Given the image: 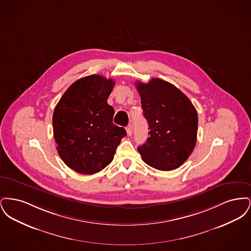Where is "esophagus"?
Masks as SVG:
<instances>
[{
  "label": "esophagus",
  "mask_w": 251,
  "mask_h": 251,
  "mask_svg": "<svg viewBox=\"0 0 251 251\" xmlns=\"http://www.w3.org/2000/svg\"><path fill=\"white\" fill-rule=\"evenodd\" d=\"M126 131H127V134H128L129 136H131V134H132V126H131V124L127 126Z\"/></svg>",
  "instance_id": "34e87169"
}]
</instances>
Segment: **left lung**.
Instances as JSON below:
<instances>
[{"label": "left lung", "instance_id": "8db88e82", "mask_svg": "<svg viewBox=\"0 0 251 251\" xmlns=\"http://www.w3.org/2000/svg\"><path fill=\"white\" fill-rule=\"evenodd\" d=\"M135 85L150 129V137L137 150L150 167L174 170L188 159L196 146L197 110L179 88L162 79Z\"/></svg>", "mask_w": 251, "mask_h": 251}]
</instances>
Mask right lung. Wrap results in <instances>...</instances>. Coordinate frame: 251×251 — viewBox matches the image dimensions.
<instances>
[{
	"label": "right lung",
	"instance_id": "right-lung-1",
	"mask_svg": "<svg viewBox=\"0 0 251 251\" xmlns=\"http://www.w3.org/2000/svg\"><path fill=\"white\" fill-rule=\"evenodd\" d=\"M115 82L89 75L74 82L55 106L52 116L57 151L72 170L100 172L113 161L124 128L113 123L115 110L107 103Z\"/></svg>",
	"mask_w": 251,
	"mask_h": 251
}]
</instances>
